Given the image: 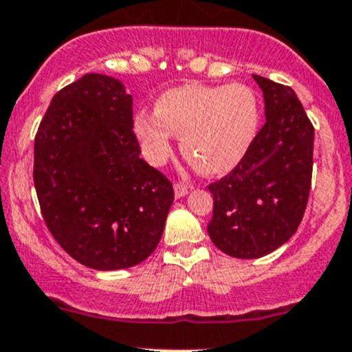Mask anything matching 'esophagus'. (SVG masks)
<instances>
[{"instance_id":"34e87169","label":"esophagus","mask_w":352,"mask_h":352,"mask_svg":"<svg viewBox=\"0 0 352 352\" xmlns=\"http://www.w3.org/2000/svg\"><path fill=\"white\" fill-rule=\"evenodd\" d=\"M173 192H175L177 199H180V197H184L189 194V187L184 186V184H180V182H177L175 186H173Z\"/></svg>"}]
</instances>
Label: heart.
<instances>
[{"mask_svg":"<svg viewBox=\"0 0 352 352\" xmlns=\"http://www.w3.org/2000/svg\"><path fill=\"white\" fill-rule=\"evenodd\" d=\"M156 112L134 117L141 150L153 165H163L173 150V134L202 173L232 170L247 153L258 126L255 94L245 85H184L160 95Z\"/></svg>","mask_w":352,"mask_h":352,"instance_id":"heart-1","label":"heart"}]
</instances>
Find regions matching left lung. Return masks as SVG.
Segmentation results:
<instances>
[{"label":"left lung","instance_id":"1","mask_svg":"<svg viewBox=\"0 0 352 352\" xmlns=\"http://www.w3.org/2000/svg\"><path fill=\"white\" fill-rule=\"evenodd\" d=\"M264 94L265 124L239 165L208 187L212 243L236 258H258L285 245L308 202L315 131L296 94L254 74Z\"/></svg>","mask_w":352,"mask_h":352}]
</instances>
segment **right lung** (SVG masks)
Listing matches in <instances>:
<instances>
[{
	"label": "right lung",
	"mask_w": 352,
	"mask_h": 352,
	"mask_svg": "<svg viewBox=\"0 0 352 352\" xmlns=\"http://www.w3.org/2000/svg\"><path fill=\"white\" fill-rule=\"evenodd\" d=\"M140 153L119 80L90 73L54 95L35 136L34 184L49 232L80 264L117 271L155 252L173 187Z\"/></svg>",
	"instance_id": "right-lung-1"
}]
</instances>
